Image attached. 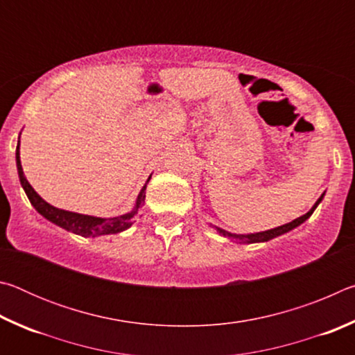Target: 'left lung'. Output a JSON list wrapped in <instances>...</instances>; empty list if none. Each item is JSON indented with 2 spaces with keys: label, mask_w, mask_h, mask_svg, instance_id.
I'll use <instances>...</instances> for the list:
<instances>
[{
  "label": "left lung",
  "mask_w": 355,
  "mask_h": 355,
  "mask_svg": "<svg viewBox=\"0 0 355 355\" xmlns=\"http://www.w3.org/2000/svg\"><path fill=\"white\" fill-rule=\"evenodd\" d=\"M324 194H326V192H324ZM324 194H321V197L316 200V203H315L313 207H311V209H310L309 213H305L304 216H300V218L294 219V220H291V222H288V224H285V225L271 228V230H264V232H258V233H248V235H236V233H230V232H227V230H224V228H220V227H216V225H213V227L216 228V230L219 232V235L225 236V238H230V239H233V241L239 243V244L266 243V241H269V239L277 238V236H280V235H285V233L293 230V228H296V227H299L300 224H304V222L307 220L311 214H313L316 207L320 205L321 200H322V197H324Z\"/></svg>",
  "instance_id": "left-lung-1"
}]
</instances>
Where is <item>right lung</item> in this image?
Returning a JSON list of instances; mask_svg holds the SVG:
<instances>
[{"label":"right lung","instance_id":"right-lung-1","mask_svg":"<svg viewBox=\"0 0 355 355\" xmlns=\"http://www.w3.org/2000/svg\"><path fill=\"white\" fill-rule=\"evenodd\" d=\"M15 161H17V171H19L21 188L25 189L28 199H29V202H31V205L35 208V211L44 216L45 219L53 222V224H56L58 227L64 228V230L71 232V233H75V235H80L84 238H97V236H103V235H114V233H120L133 225L136 222V218H137V211H139L141 205L144 203V200H146L147 183H148V180L152 178V175L148 177L147 183L144 184V188L141 189L139 194H137L135 208L131 209L130 213H125L122 216H116V218H95V216L65 211V209L53 207V205H50V203L42 199L37 192L34 191L33 186L29 184V182L25 177V173H23V167H21V161H20V137H19V144H17V150H15Z\"/></svg>","mask_w":355,"mask_h":355}]
</instances>
